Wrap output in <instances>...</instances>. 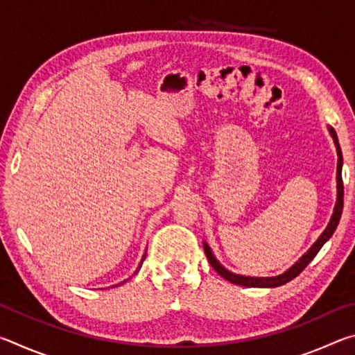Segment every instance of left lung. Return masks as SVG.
I'll list each match as a JSON object with an SVG mask.
<instances>
[{
    "label": "left lung",
    "instance_id": "obj_1",
    "mask_svg": "<svg viewBox=\"0 0 355 355\" xmlns=\"http://www.w3.org/2000/svg\"><path fill=\"white\" fill-rule=\"evenodd\" d=\"M330 131V136L334 137V142H335V147H336V155H338V164H336V202H335V208H334V214L332 218H330V222L326 227V230L321 233V236L316 239L315 244L311 245V248L305 252V254L299 258V260L293 264V266L285 271L284 274L280 275H275V277H245V275H239V274H233L225 269L222 264L216 260V257L213 255L211 249H209V245L207 243H203V249H205V254L211 266L214 268V271L218 272L220 277H224L225 280L232 282V284L235 285H243V286H252V288H274V286H280V285H285L286 282L293 280L294 277H297V275L304 271L305 266L313 260L316 257L318 252L324 245V243L327 241V239L334 235L336 225H338L340 218H341V213H343V180H341V167H343V155H341V148H340V144H338V137H336V133L334 128L329 127Z\"/></svg>",
    "mask_w": 355,
    "mask_h": 355
}]
</instances>
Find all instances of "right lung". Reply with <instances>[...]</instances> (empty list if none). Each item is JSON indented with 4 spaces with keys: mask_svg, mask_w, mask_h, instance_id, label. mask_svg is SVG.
I'll list each match as a JSON object with an SVG mask.
<instances>
[{
    "mask_svg": "<svg viewBox=\"0 0 355 355\" xmlns=\"http://www.w3.org/2000/svg\"><path fill=\"white\" fill-rule=\"evenodd\" d=\"M144 258H146V255H144V257H142V260H141V264H142V261H144ZM141 264H139V268H141ZM139 268H137V269H139ZM136 272H137V271H136Z\"/></svg>",
    "mask_w": 355,
    "mask_h": 355,
    "instance_id": "add662e5",
    "label": "right lung"
}]
</instances>
